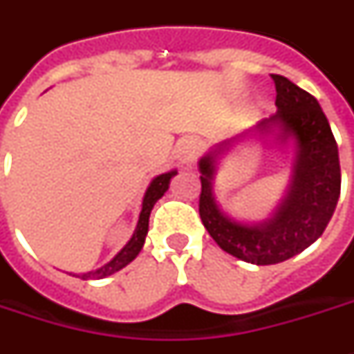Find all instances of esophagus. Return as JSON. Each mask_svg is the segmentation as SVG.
<instances>
[{
  "mask_svg": "<svg viewBox=\"0 0 354 354\" xmlns=\"http://www.w3.org/2000/svg\"><path fill=\"white\" fill-rule=\"evenodd\" d=\"M196 158H198V145H196V140H185L179 145L177 148V163H179V167L181 169H191L194 162H196Z\"/></svg>",
  "mask_w": 354,
  "mask_h": 354,
  "instance_id": "1",
  "label": "esophagus"
}]
</instances>
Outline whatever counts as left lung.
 Wrapping results in <instances>:
<instances>
[{"instance_id":"8db88e82","label":"left lung","mask_w":354,"mask_h":354,"mask_svg":"<svg viewBox=\"0 0 354 354\" xmlns=\"http://www.w3.org/2000/svg\"><path fill=\"white\" fill-rule=\"evenodd\" d=\"M275 82L274 115L216 145L198 162L201 169V219L204 227L231 256L256 266L279 264L303 252L324 233L335 212L341 192L337 142L318 100L281 75ZM274 134L280 144L294 145L292 179L282 202L266 222L247 224L218 208L213 181L221 155L250 136Z\"/></svg>"}]
</instances>
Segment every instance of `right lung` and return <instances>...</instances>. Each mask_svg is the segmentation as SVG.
Wrapping results in <instances>:
<instances>
[{"mask_svg": "<svg viewBox=\"0 0 354 354\" xmlns=\"http://www.w3.org/2000/svg\"><path fill=\"white\" fill-rule=\"evenodd\" d=\"M177 175V169L171 171L162 173L158 177H153L152 183L148 185V189L145 192V198H142V209H140V216H138V223H136L135 233L133 237L129 239L125 247L121 248L106 266L98 268L96 272H88V274H80V279H104L107 275L115 274L119 270H123L127 264H131L135 260L138 252L145 247L146 235H148V221H150V212H152L153 204L162 198L165 191L169 189V181Z\"/></svg>", "mask_w": 354, "mask_h": 354, "instance_id": "obj_1", "label": "right lung"}]
</instances>
